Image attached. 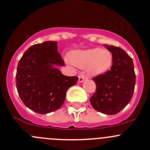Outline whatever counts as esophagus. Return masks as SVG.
<instances>
[{
    "label": "esophagus",
    "instance_id": "obj_1",
    "mask_svg": "<svg viewBox=\"0 0 150 150\" xmlns=\"http://www.w3.org/2000/svg\"><path fill=\"white\" fill-rule=\"evenodd\" d=\"M86 79V75H80L79 76H78V81H79L80 83L83 82V81H84Z\"/></svg>",
    "mask_w": 150,
    "mask_h": 150
}]
</instances>
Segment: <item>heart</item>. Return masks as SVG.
I'll list each match as a JSON object with an SVG mask.
<instances>
[{
	"label": "heart",
	"instance_id": "obj_1",
	"mask_svg": "<svg viewBox=\"0 0 150 150\" xmlns=\"http://www.w3.org/2000/svg\"><path fill=\"white\" fill-rule=\"evenodd\" d=\"M70 59L75 66L80 68L88 67V71L91 75H100L110 67L112 54L107 49L96 48L74 51Z\"/></svg>",
	"mask_w": 150,
	"mask_h": 150
}]
</instances>
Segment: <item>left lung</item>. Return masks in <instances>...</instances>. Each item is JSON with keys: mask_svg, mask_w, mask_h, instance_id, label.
<instances>
[{"mask_svg": "<svg viewBox=\"0 0 150 150\" xmlns=\"http://www.w3.org/2000/svg\"><path fill=\"white\" fill-rule=\"evenodd\" d=\"M104 46L112 54V65L110 70L93 78L96 89L90 102L99 112L115 115L131 101L136 75L132 59L124 50L114 46Z\"/></svg>", "mask_w": 150, "mask_h": 150, "instance_id": "left-lung-1", "label": "left lung"}]
</instances>
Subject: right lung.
I'll return each mask as SVG.
<instances>
[{"label": "right lung", "mask_w": 150, "mask_h": 150, "mask_svg": "<svg viewBox=\"0 0 150 150\" xmlns=\"http://www.w3.org/2000/svg\"><path fill=\"white\" fill-rule=\"evenodd\" d=\"M57 42L45 41L28 48L19 62L16 75L18 93L26 107L47 114L64 104L67 91L78 81L62 74L54 66H64Z\"/></svg>", "instance_id": "add662e5"}]
</instances>
